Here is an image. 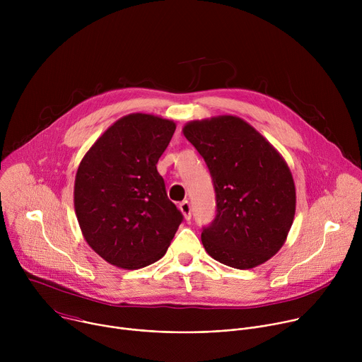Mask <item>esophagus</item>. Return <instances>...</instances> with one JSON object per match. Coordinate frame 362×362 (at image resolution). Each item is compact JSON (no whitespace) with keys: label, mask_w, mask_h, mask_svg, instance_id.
I'll list each match as a JSON object with an SVG mask.
<instances>
[{"label":"esophagus","mask_w":362,"mask_h":362,"mask_svg":"<svg viewBox=\"0 0 362 362\" xmlns=\"http://www.w3.org/2000/svg\"><path fill=\"white\" fill-rule=\"evenodd\" d=\"M179 209H180V212L183 214L185 219H186V221H189V219H190V216H192V208H190V203H189L187 200H183V202L179 204Z\"/></svg>","instance_id":"1"}]
</instances>
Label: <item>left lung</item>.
Masks as SVG:
<instances>
[{
	"instance_id": "left-lung-1",
	"label": "left lung",
	"mask_w": 362,
	"mask_h": 362,
	"mask_svg": "<svg viewBox=\"0 0 362 362\" xmlns=\"http://www.w3.org/2000/svg\"><path fill=\"white\" fill-rule=\"evenodd\" d=\"M182 132L208 165L215 186L216 218L202 232L206 252L236 269L265 264L284 246L295 218L288 163L236 116L193 120Z\"/></svg>"
}]
</instances>
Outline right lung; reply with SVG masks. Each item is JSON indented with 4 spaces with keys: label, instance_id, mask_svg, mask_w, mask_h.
Instances as JSON below:
<instances>
[{
    "label": "right lung",
    "instance_id": "add662e5",
    "mask_svg": "<svg viewBox=\"0 0 362 362\" xmlns=\"http://www.w3.org/2000/svg\"><path fill=\"white\" fill-rule=\"evenodd\" d=\"M176 123L132 113L88 148L74 182V209L88 246L122 269H140L166 253L182 214L169 200L158 162Z\"/></svg>",
    "mask_w": 362,
    "mask_h": 362
}]
</instances>
